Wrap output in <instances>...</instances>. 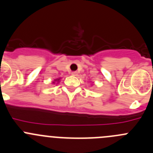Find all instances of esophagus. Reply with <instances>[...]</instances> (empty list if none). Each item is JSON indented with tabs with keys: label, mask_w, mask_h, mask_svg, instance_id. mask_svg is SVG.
<instances>
[{
	"label": "esophagus",
	"mask_w": 153,
	"mask_h": 153,
	"mask_svg": "<svg viewBox=\"0 0 153 153\" xmlns=\"http://www.w3.org/2000/svg\"><path fill=\"white\" fill-rule=\"evenodd\" d=\"M72 75H73V76H76V75H78V72H75H75H72Z\"/></svg>",
	"instance_id": "obj_1"
}]
</instances>
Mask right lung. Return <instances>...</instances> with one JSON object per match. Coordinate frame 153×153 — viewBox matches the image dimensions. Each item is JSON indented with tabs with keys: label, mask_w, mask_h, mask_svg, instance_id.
Masks as SVG:
<instances>
[{
	"label": "right lung",
	"mask_w": 153,
	"mask_h": 153,
	"mask_svg": "<svg viewBox=\"0 0 153 153\" xmlns=\"http://www.w3.org/2000/svg\"><path fill=\"white\" fill-rule=\"evenodd\" d=\"M58 80H59V79H58Z\"/></svg>",
	"instance_id": "add662e5"
}]
</instances>
